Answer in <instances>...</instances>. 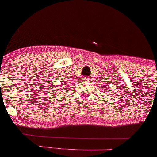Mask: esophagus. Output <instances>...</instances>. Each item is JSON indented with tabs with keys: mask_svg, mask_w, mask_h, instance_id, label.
Listing matches in <instances>:
<instances>
[{
	"mask_svg": "<svg viewBox=\"0 0 157 157\" xmlns=\"http://www.w3.org/2000/svg\"><path fill=\"white\" fill-rule=\"evenodd\" d=\"M82 80H83L82 81H83V82H87L89 80V77H83Z\"/></svg>",
	"mask_w": 157,
	"mask_h": 157,
	"instance_id": "1",
	"label": "esophagus"
}]
</instances>
